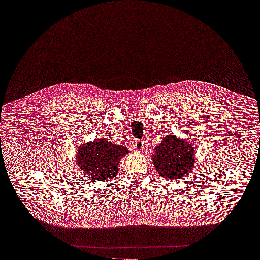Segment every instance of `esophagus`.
<instances>
[{
    "label": "esophagus",
    "mask_w": 260,
    "mask_h": 260,
    "mask_svg": "<svg viewBox=\"0 0 260 260\" xmlns=\"http://www.w3.org/2000/svg\"><path fill=\"white\" fill-rule=\"evenodd\" d=\"M144 145H145L144 141L140 140V139H137V140H135V150L136 151H138V152L142 151L143 148H144Z\"/></svg>",
    "instance_id": "esophagus-1"
}]
</instances>
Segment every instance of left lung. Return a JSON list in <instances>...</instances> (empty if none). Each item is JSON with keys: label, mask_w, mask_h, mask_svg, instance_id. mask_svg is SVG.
I'll list each match as a JSON object with an SVG mask.
<instances>
[{"label": "left lung", "mask_w": 260, "mask_h": 260, "mask_svg": "<svg viewBox=\"0 0 260 260\" xmlns=\"http://www.w3.org/2000/svg\"><path fill=\"white\" fill-rule=\"evenodd\" d=\"M152 160L163 179L179 180L191 172L195 163L194 149L187 142L179 140L173 135H167L160 145L154 148Z\"/></svg>", "instance_id": "obj_1"}]
</instances>
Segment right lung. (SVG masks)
<instances>
[{
    "label": "right lung",
    "mask_w": 260,
    "mask_h": 260,
    "mask_svg": "<svg viewBox=\"0 0 260 260\" xmlns=\"http://www.w3.org/2000/svg\"><path fill=\"white\" fill-rule=\"evenodd\" d=\"M126 153L128 150L123 145L111 143L105 138L96 139L80 145L77 166L93 180H109L117 175L118 164Z\"/></svg>",
    "instance_id": "right-lung-1"
}]
</instances>
